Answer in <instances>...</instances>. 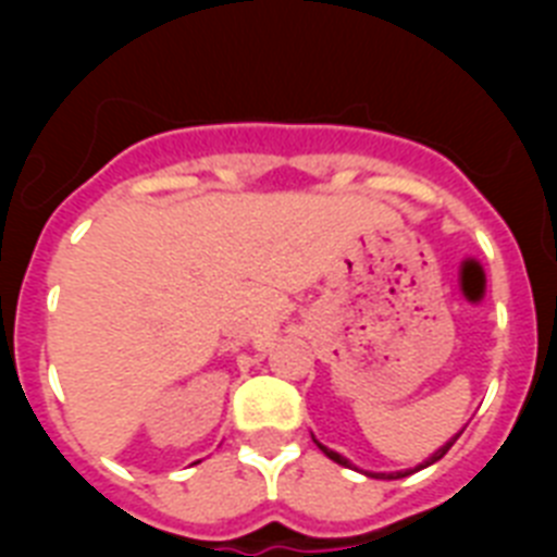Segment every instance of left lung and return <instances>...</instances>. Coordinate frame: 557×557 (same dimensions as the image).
<instances>
[{
    "label": "left lung",
    "instance_id": "left-lung-1",
    "mask_svg": "<svg viewBox=\"0 0 557 557\" xmlns=\"http://www.w3.org/2000/svg\"><path fill=\"white\" fill-rule=\"evenodd\" d=\"M457 437H460V432H457V435H455V437H451L449 444H446V446H441V449H437V451H435V455H432V457H430V460H424V462H421V466H418V469H426V466H432V462H437V460H441V457H444V455H446V451H449V449H451V444H455ZM312 441H314V437H312ZM314 444H318V441H314ZM318 449H321V451H323V455H326V457H329V460H334V462H339V466H346V469H351V462H348V460H346V457H343V455H337V451L326 449V446H323V444H318ZM418 469H416V471H418ZM407 474H410V471H396V474H368V476H387V480H398V476H407Z\"/></svg>",
    "mask_w": 557,
    "mask_h": 557
}]
</instances>
